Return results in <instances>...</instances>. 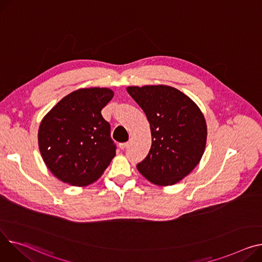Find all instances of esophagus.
Listing matches in <instances>:
<instances>
[{
	"mask_svg": "<svg viewBox=\"0 0 262 262\" xmlns=\"http://www.w3.org/2000/svg\"><path fill=\"white\" fill-rule=\"evenodd\" d=\"M127 145H128V142H124V143H120V144H119V147H120L121 149H124V148H126V147H127Z\"/></svg>",
	"mask_w": 262,
	"mask_h": 262,
	"instance_id": "1",
	"label": "esophagus"
}]
</instances>
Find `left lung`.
Here are the masks:
<instances>
[{
    "label": "left lung",
    "mask_w": 262,
    "mask_h": 262,
    "mask_svg": "<svg viewBox=\"0 0 262 262\" xmlns=\"http://www.w3.org/2000/svg\"><path fill=\"white\" fill-rule=\"evenodd\" d=\"M145 113L151 146L137 169L149 182L167 186L181 181L200 162L205 149V118L189 97L167 85L128 86Z\"/></svg>",
    "instance_id": "8db88e82"
}]
</instances>
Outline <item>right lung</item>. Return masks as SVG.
I'll use <instances>...</instances> for the list:
<instances>
[{"instance_id":"add662e5","label":"right lung","mask_w":262,"mask_h":262,"mask_svg":"<svg viewBox=\"0 0 262 262\" xmlns=\"http://www.w3.org/2000/svg\"><path fill=\"white\" fill-rule=\"evenodd\" d=\"M105 87L80 89L61 99L42 119L38 142L47 168L62 182L97 181L116 156L111 125L101 115L113 99Z\"/></svg>"}]
</instances>
